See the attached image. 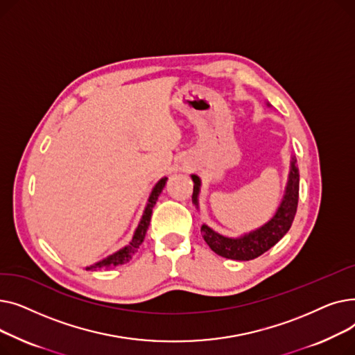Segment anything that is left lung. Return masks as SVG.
I'll return each instance as SVG.
<instances>
[{"label": "left lung", "mask_w": 355, "mask_h": 355, "mask_svg": "<svg viewBox=\"0 0 355 355\" xmlns=\"http://www.w3.org/2000/svg\"><path fill=\"white\" fill-rule=\"evenodd\" d=\"M194 181L193 190V201L197 206V197L200 191V178L197 175H191ZM297 198H300V171H297L296 159H292L291 173L286 185V191L284 200L279 206L276 214L270 221L260 229L241 236L239 239L225 237L216 232H213L209 226L202 225L201 233L206 243L210 249L221 257L233 259V260H252L259 257L273 248L279 240H281L292 226V221L296 214Z\"/></svg>", "instance_id": "1"}]
</instances>
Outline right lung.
<instances>
[{"mask_svg": "<svg viewBox=\"0 0 355 355\" xmlns=\"http://www.w3.org/2000/svg\"><path fill=\"white\" fill-rule=\"evenodd\" d=\"M166 182V178H161L157 185L154 187L151 196H149V200H148V204H146V209L144 211V216L139 221L138 225V229L135 230V234H134V239L132 241L128 246H125L123 249H121L119 252L110 254L109 257H106L105 260H102V262L93 265V266H89L86 268V270H96V269H110L114 266H118V265H123L126 262H129L130 259H132V256L138 252L141 243L145 239V233L148 230V226H149V221H151V214H153V209L155 206V202L164 189V185Z\"/></svg>", "mask_w": 355, "mask_h": 355, "instance_id": "add662e5", "label": "right lung"}]
</instances>
